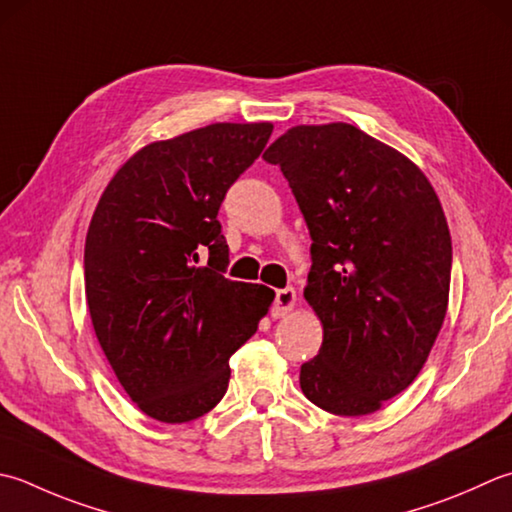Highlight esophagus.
Segmentation results:
<instances>
[{
  "label": "esophagus",
  "instance_id": "1",
  "mask_svg": "<svg viewBox=\"0 0 512 512\" xmlns=\"http://www.w3.org/2000/svg\"><path fill=\"white\" fill-rule=\"evenodd\" d=\"M295 304V288H279L275 293L273 308H270V315L273 317H284L290 308Z\"/></svg>",
  "mask_w": 512,
  "mask_h": 512
}]
</instances>
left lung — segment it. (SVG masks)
<instances>
[{"label": "left lung", "mask_w": 512, "mask_h": 512, "mask_svg": "<svg viewBox=\"0 0 512 512\" xmlns=\"http://www.w3.org/2000/svg\"><path fill=\"white\" fill-rule=\"evenodd\" d=\"M264 159L313 239L304 297L324 342L299 386L333 415L375 413L415 382L444 324L453 246L442 204L410 159L350 124L290 128Z\"/></svg>", "instance_id": "1"}]
</instances>
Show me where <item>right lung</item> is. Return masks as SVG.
<instances>
[{
    "label": "right lung",
    "instance_id": "add662e5",
    "mask_svg": "<svg viewBox=\"0 0 512 512\" xmlns=\"http://www.w3.org/2000/svg\"><path fill=\"white\" fill-rule=\"evenodd\" d=\"M270 133L266 122L210 124L150 144L117 170L90 219L84 279L95 335L128 397L157 422H193L222 402L230 355L275 299L224 275L217 219Z\"/></svg>",
    "mask_w": 512,
    "mask_h": 512
}]
</instances>
